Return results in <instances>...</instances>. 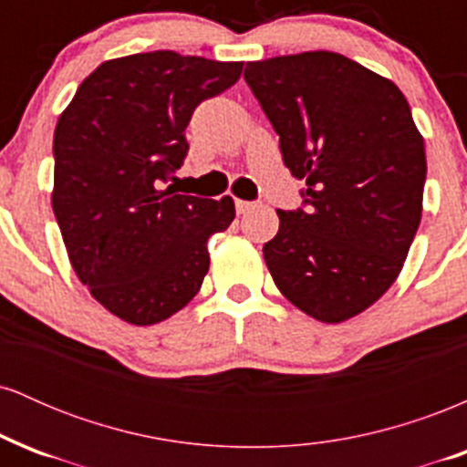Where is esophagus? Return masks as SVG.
I'll return each instance as SVG.
<instances>
[{
  "mask_svg": "<svg viewBox=\"0 0 467 467\" xmlns=\"http://www.w3.org/2000/svg\"><path fill=\"white\" fill-rule=\"evenodd\" d=\"M234 206H237V213H239V215H244V213H250L252 208H256V202H244V200H237V202H234Z\"/></svg>",
  "mask_w": 467,
  "mask_h": 467,
  "instance_id": "1",
  "label": "esophagus"
}]
</instances>
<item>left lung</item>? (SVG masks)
Here are the masks:
<instances>
[{
    "label": "left lung",
    "mask_w": 467,
    "mask_h": 467,
    "mask_svg": "<svg viewBox=\"0 0 467 467\" xmlns=\"http://www.w3.org/2000/svg\"><path fill=\"white\" fill-rule=\"evenodd\" d=\"M244 78L305 180L303 206L278 211L264 245L267 270L312 318H353L393 285L420 228L426 151L409 100L327 50L248 63Z\"/></svg>",
    "instance_id": "8db88e82"
}]
</instances>
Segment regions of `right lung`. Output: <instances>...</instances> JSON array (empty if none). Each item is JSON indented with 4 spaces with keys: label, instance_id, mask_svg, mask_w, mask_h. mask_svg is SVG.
I'll return each mask as SVG.
<instances>
[{
    "label": "right lung",
    "instance_id": "add662e5",
    "mask_svg": "<svg viewBox=\"0 0 467 467\" xmlns=\"http://www.w3.org/2000/svg\"><path fill=\"white\" fill-rule=\"evenodd\" d=\"M244 63L173 50L100 63L55 130L52 208L74 272L131 325H155L200 292L208 239L234 202L164 186L189 153L184 130L202 100L222 94Z\"/></svg>",
    "mask_w": 467,
    "mask_h": 467
}]
</instances>
